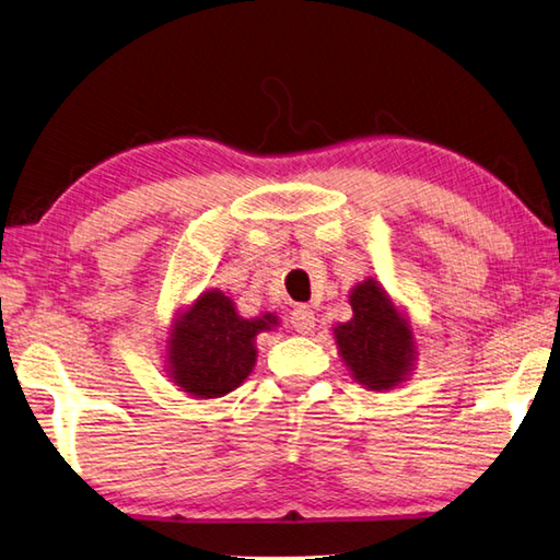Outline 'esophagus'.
Returning <instances> with one entry per match:
<instances>
[{
  "label": "esophagus",
  "mask_w": 560,
  "mask_h": 560,
  "mask_svg": "<svg viewBox=\"0 0 560 560\" xmlns=\"http://www.w3.org/2000/svg\"><path fill=\"white\" fill-rule=\"evenodd\" d=\"M290 324L294 331L300 334H312L314 326H316V316L314 312L307 307V304H300V307H294L290 314Z\"/></svg>",
  "instance_id": "34e87169"
}]
</instances>
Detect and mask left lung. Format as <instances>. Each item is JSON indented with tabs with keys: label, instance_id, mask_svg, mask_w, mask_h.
I'll return each instance as SVG.
<instances>
[{
	"label": "left lung",
	"instance_id": "left-lung-1",
	"mask_svg": "<svg viewBox=\"0 0 560 560\" xmlns=\"http://www.w3.org/2000/svg\"><path fill=\"white\" fill-rule=\"evenodd\" d=\"M353 319L334 329L336 343L358 383L371 389L399 385L415 363V334L375 280L351 292Z\"/></svg>",
	"mask_w": 560,
	"mask_h": 560
}]
</instances>
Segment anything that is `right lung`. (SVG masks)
I'll return each mask as SVG.
<instances>
[{"label": "right lung", "instance_id": "right-lung-1", "mask_svg": "<svg viewBox=\"0 0 560 560\" xmlns=\"http://www.w3.org/2000/svg\"><path fill=\"white\" fill-rule=\"evenodd\" d=\"M272 314L241 319L226 294L217 290L199 300L175 324L167 363L173 383L202 399L221 397L236 389L256 363V334L276 326Z\"/></svg>", "mask_w": 560, "mask_h": 560}]
</instances>
